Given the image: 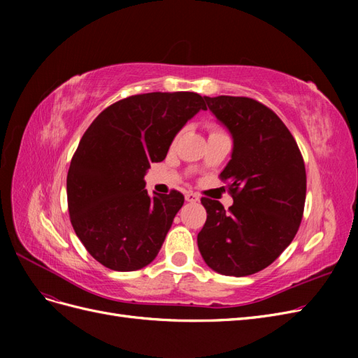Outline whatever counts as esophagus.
<instances>
[{
    "instance_id": "1",
    "label": "esophagus",
    "mask_w": 358,
    "mask_h": 358,
    "mask_svg": "<svg viewBox=\"0 0 358 358\" xmlns=\"http://www.w3.org/2000/svg\"><path fill=\"white\" fill-rule=\"evenodd\" d=\"M185 200L189 201V203H196V201L200 200V197L197 196L196 192H187V194H185Z\"/></svg>"
}]
</instances>
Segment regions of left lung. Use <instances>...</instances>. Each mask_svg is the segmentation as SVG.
I'll return each instance as SVG.
<instances>
[{"label": "left lung", "instance_id": "1", "mask_svg": "<svg viewBox=\"0 0 358 358\" xmlns=\"http://www.w3.org/2000/svg\"><path fill=\"white\" fill-rule=\"evenodd\" d=\"M233 137L231 159L221 171L234 200L229 210L201 199L208 218L197 236L212 270L248 276L272 264L292 242L306 199V170L289 129L267 106L248 96H204Z\"/></svg>", "mask_w": 358, "mask_h": 358}]
</instances>
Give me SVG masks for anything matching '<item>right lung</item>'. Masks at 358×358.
<instances>
[{"mask_svg":"<svg viewBox=\"0 0 358 358\" xmlns=\"http://www.w3.org/2000/svg\"><path fill=\"white\" fill-rule=\"evenodd\" d=\"M200 110L196 92L138 94L107 107L85 131L67 175L70 221L107 268L133 272L158 255L185 199L176 189L149 197L145 175Z\"/></svg>","mask_w":358,"mask_h":358,"instance_id":"add662e5","label":"right lung"}]
</instances>
